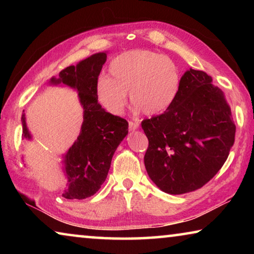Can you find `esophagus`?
Listing matches in <instances>:
<instances>
[{
  "mask_svg": "<svg viewBox=\"0 0 254 254\" xmlns=\"http://www.w3.org/2000/svg\"><path fill=\"white\" fill-rule=\"evenodd\" d=\"M136 128H139V123L132 122V121L128 122V130H130V131H135Z\"/></svg>",
  "mask_w": 254,
  "mask_h": 254,
  "instance_id": "obj_1",
  "label": "esophagus"
}]
</instances>
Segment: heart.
<instances>
[{
  "instance_id": "b5f03b06",
  "label": "heart",
  "mask_w": 254,
  "mask_h": 254,
  "mask_svg": "<svg viewBox=\"0 0 254 254\" xmlns=\"http://www.w3.org/2000/svg\"><path fill=\"white\" fill-rule=\"evenodd\" d=\"M183 74L173 59L151 50H130L109 65V77L97 80L96 98L112 114H121L127 93L136 111L149 117L168 111L182 89Z\"/></svg>"
}]
</instances>
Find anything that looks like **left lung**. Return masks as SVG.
Listing matches in <instances>:
<instances>
[{
	"instance_id": "left-lung-1",
	"label": "left lung",
	"mask_w": 254,
	"mask_h": 254,
	"mask_svg": "<svg viewBox=\"0 0 254 254\" xmlns=\"http://www.w3.org/2000/svg\"><path fill=\"white\" fill-rule=\"evenodd\" d=\"M212 77L189 69L168 111L141 126L149 140L144 166L162 191L180 195L208 183L234 144L235 124L224 93Z\"/></svg>"
}]
</instances>
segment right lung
<instances>
[{
	"label": "right lung",
	"instance_id": "obj_1",
	"mask_svg": "<svg viewBox=\"0 0 254 254\" xmlns=\"http://www.w3.org/2000/svg\"><path fill=\"white\" fill-rule=\"evenodd\" d=\"M106 53L94 54L69 66L53 77L50 85L68 86L78 93L83 106V124L74 144L63 157V169L67 178V187L63 197L67 199H84L93 196L105 182L115 150L128 132L127 120L112 115L102 109L96 98V84L102 67L106 62ZM22 121L23 137L32 136Z\"/></svg>",
	"mask_w": 254,
	"mask_h": 254
}]
</instances>
